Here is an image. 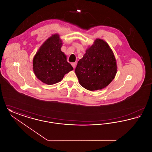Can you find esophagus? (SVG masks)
<instances>
[{
	"mask_svg": "<svg viewBox=\"0 0 152 152\" xmlns=\"http://www.w3.org/2000/svg\"><path fill=\"white\" fill-rule=\"evenodd\" d=\"M71 65L72 66L73 68L75 69V67H76V63H71Z\"/></svg>",
	"mask_w": 152,
	"mask_h": 152,
	"instance_id": "34e87169",
	"label": "esophagus"
}]
</instances>
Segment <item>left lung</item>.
Instances as JSON below:
<instances>
[{"label": "left lung", "instance_id": "8db88e82", "mask_svg": "<svg viewBox=\"0 0 152 152\" xmlns=\"http://www.w3.org/2000/svg\"><path fill=\"white\" fill-rule=\"evenodd\" d=\"M75 72L80 84L87 90L96 91L108 86L117 73L116 59L108 44L96 39L78 61Z\"/></svg>", "mask_w": 152, "mask_h": 152}]
</instances>
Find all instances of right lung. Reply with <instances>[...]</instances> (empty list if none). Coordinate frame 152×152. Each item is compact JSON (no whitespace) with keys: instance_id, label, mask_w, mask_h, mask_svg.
Listing matches in <instances>:
<instances>
[{"instance_id":"add662e5","label":"right lung","mask_w":152,"mask_h":152,"mask_svg":"<svg viewBox=\"0 0 152 152\" xmlns=\"http://www.w3.org/2000/svg\"><path fill=\"white\" fill-rule=\"evenodd\" d=\"M62 44L58 35H53L44 43L34 58V72L38 79L48 85L60 81L73 69L61 51Z\"/></svg>"}]
</instances>
